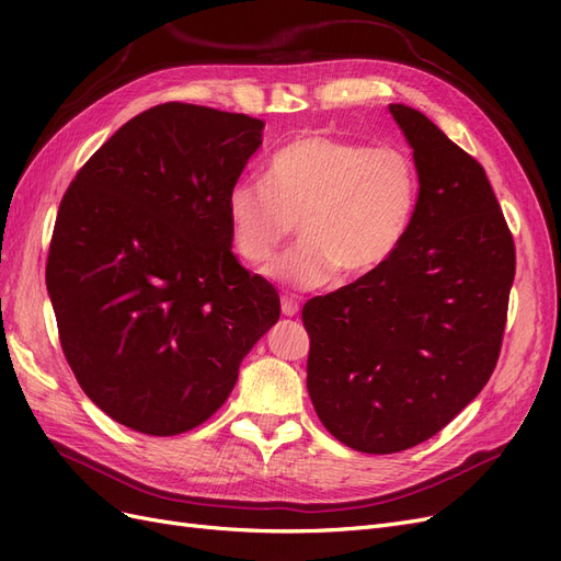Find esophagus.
<instances>
[{
  "label": "esophagus",
  "instance_id": "obj_1",
  "mask_svg": "<svg viewBox=\"0 0 561 561\" xmlns=\"http://www.w3.org/2000/svg\"><path fill=\"white\" fill-rule=\"evenodd\" d=\"M280 311H283V316H287V318L297 316V313H299V304H297V299H293V297H283V299H280Z\"/></svg>",
  "mask_w": 561,
  "mask_h": 561
}]
</instances>
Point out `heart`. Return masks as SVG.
<instances>
[{"mask_svg": "<svg viewBox=\"0 0 561 561\" xmlns=\"http://www.w3.org/2000/svg\"><path fill=\"white\" fill-rule=\"evenodd\" d=\"M419 178L396 145L309 133L268 161L266 182L241 180L227 194L233 245L254 266L274 260L299 219L301 241L268 268L295 290H316L339 274H375L412 227Z\"/></svg>", "mask_w": 561, "mask_h": 561, "instance_id": "heart-1", "label": "heart"}]
</instances>
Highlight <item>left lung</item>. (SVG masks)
Instances as JSON below:
<instances>
[{"instance_id":"left-lung-1","label":"left lung","mask_w":561,"mask_h":561,"mask_svg":"<svg viewBox=\"0 0 561 561\" xmlns=\"http://www.w3.org/2000/svg\"><path fill=\"white\" fill-rule=\"evenodd\" d=\"M414 149L419 198L375 274L304 304L307 388L339 443L396 454L426 443L496 367L515 243L484 168L426 114L388 105Z\"/></svg>"}]
</instances>
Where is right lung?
<instances>
[{
    "label": "right lung",
    "mask_w": 561,
    "mask_h": 561,
    "mask_svg": "<svg viewBox=\"0 0 561 561\" xmlns=\"http://www.w3.org/2000/svg\"><path fill=\"white\" fill-rule=\"evenodd\" d=\"M248 114L165 103L118 128L65 192L46 287L79 386L145 435L225 404L280 316L276 287L231 252L227 194L262 145Z\"/></svg>",
    "instance_id": "1"
}]
</instances>
